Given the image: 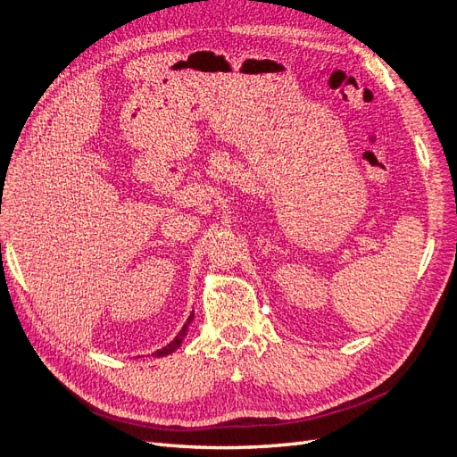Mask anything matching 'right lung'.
Masks as SVG:
<instances>
[{
  "mask_svg": "<svg viewBox=\"0 0 457 457\" xmlns=\"http://www.w3.org/2000/svg\"><path fill=\"white\" fill-rule=\"evenodd\" d=\"M193 319H195V313H191L189 317H187V322L181 326V330L178 332V336L167 345V346H162V349H159V351H155L152 356H155V358H161V356H167V354H172L178 346L181 345V341H184V337L187 336V328H189V324L193 322Z\"/></svg>",
  "mask_w": 457,
  "mask_h": 457,
  "instance_id": "add662e5",
  "label": "right lung"
}]
</instances>
